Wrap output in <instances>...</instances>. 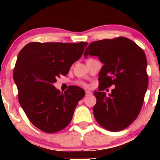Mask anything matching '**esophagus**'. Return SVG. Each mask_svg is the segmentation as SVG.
<instances>
[{"label":"esophagus","instance_id":"1","mask_svg":"<svg viewBox=\"0 0 160 160\" xmlns=\"http://www.w3.org/2000/svg\"><path fill=\"white\" fill-rule=\"evenodd\" d=\"M92 95V92L90 91H89V90L86 91V96H89V95Z\"/></svg>","mask_w":160,"mask_h":160}]
</instances>
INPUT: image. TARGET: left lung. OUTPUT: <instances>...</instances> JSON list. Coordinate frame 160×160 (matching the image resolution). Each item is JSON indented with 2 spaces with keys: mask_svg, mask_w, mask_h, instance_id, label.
<instances>
[{
  "mask_svg": "<svg viewBox=\"0 0 160 160\" xmlns=\"http://www.w3.org/2000/svg\"><path fill=\"white\" fill-rule=\"evenodd\" d=\"M98 57L104 64L98 75L99 91L93 113L101 126L111 132L128 127L142 108L148 86L147 58L143 49L124 37L97 40L88 46L84 57ZM114 85L112 93L102 91Z\"/></svg>",
  "mask_w": 160,
  "mask_h": 160,
  "instance_id": "8db88e82",
  "label": "left lung"
}]
</instances>
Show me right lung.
I'll use <instances>...</instances> for the list:
<instances>
[{
  "mask_svg": "<svg viewBox=\"0 0 160 160\" xmlns=\"http://www.w3.org/2000/svg\"><path fill=\"white\" fill-rule=\"evenodd\" d=\"M88 43H39L25 45L18 55L13 79L21 107L31 122L41 131L54 133L72 120L85 91L76 86L61 92L53 83L81 57Z\"/></svg>",
  "mask_w": 160,
  "mask_h": 160,
  "instance_id": "add662e5",
  "label": "right lung"
}]
</instances>
